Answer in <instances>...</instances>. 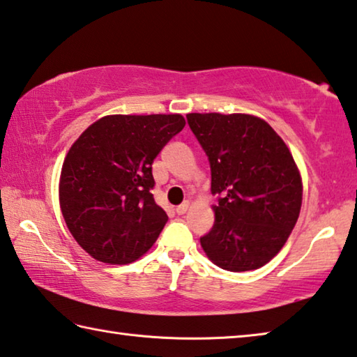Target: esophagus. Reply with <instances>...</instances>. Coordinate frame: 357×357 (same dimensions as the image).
Instances as JSON below:
<instances>
[{"label":"esophagus","instance_id":"34e87169","mask_svg":"<svg viewBox=\"0 0 357 357\" xmlns=\"http://www.w3.org/2000/svg\"><path fill=\"white\" fill-rule=\"evenodd\" d=\"M190 208V202H183L182 205H178L177 208H175V211H177V215H185L186 211H188Z\"/></svg>","mask_w":357,"mask_h":357}]
</instances>
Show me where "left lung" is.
Segmentation results:
<instances>
[{"instance_id":"left-lung-1","label":"left lung","mask_w":357,"mask_h":357,"mask_svg":"<svg viewBox=\"0 0 357 357\" xmlns=\"http://www.w3.org/2000/svg\"><path fill=\"white\" fill-rule=\"evenodd\" d=\"M190 128L208 155L215 224L201 238L207 257L240 273L266 265L289 240L303 204L290 149L252 114L191 112Z\"/></svg>"}]
</instances>
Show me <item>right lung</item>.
Returning <instances> with one entry per match:
<instances>
[{
	"mask_svg": "<svg viewBox=\"0 0 357 357\" xmlns=\"http://www.w3.org/2000/svg\"><path fill=\"white\" fill-rule=\"evenodd\" d=\"M185 123L182 114H111L68 149L59 205L67 229L92 259L125 265L153 246L167 215L150 192L152 162Z\"/></svg>",
	"mask_w": 357,
	"mask_h": 357,
	"instance_id": "right-lung-1",
	"label": "right lung"
}]
</instances>
